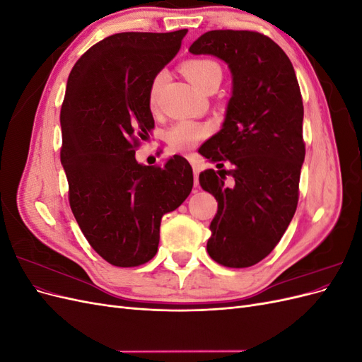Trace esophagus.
Masks as SVG:
<instances>
[{
	"mask_svg": "<svg viewBox=\"0 0 362 362\" xmlns=\"http://www.w3.org/2000/svg\"><path fill=\"white\" fill-rule=\"evenodd\" d=\"M190 163H192V168H193V172H194V185L199 184V172H201V163H199V158L196 156H192L190 157Z\"/></svg>",
	"mask_w": 362,
	"mask_h": 362,
	"instance_id": "1",
	"label": "esophagus"
}]
</instances>
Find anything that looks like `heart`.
<instances>
[{
	"instance_id": "b5f03b06",
	"label": "heart",
	"mask_w": 362,
	"mask_h": 362,
	"mask_svg": "<svg viewBox=\"0 0 362 362\" xmlns=\"http://www.w3.org/2000/svg\"><path fill=\"white\" fill-rule=\"evenodd\" d=\"M182 72L187 76V80L202 90L206 83L214 78L222 80V69L217 63L208 59H192L182 63ZM161 83V74H158L149 89V104H156V98L158 93V87ZM208 127L198 120L184 119L175 125H172L166 133V141L169 146L177 152H189L194 146H198L199 141L206 137Z\"/></svg>"
}]
</instances>
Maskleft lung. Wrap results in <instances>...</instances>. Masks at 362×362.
I'll return each mask as SVG.
<instances>
[{
	"label": "left lung",
	"mask_w": 362,
	"mask_h": 362,
	"mask_svg": "<svg viewBox=\"0 0 362 362\" xmlns=\"http://www.w3.org/2000/svg\"><path fill=\"white\" fill-rule=\"evenodd\" d=\"M189 51L223 60L233 76L222 128L199 148L217 168L199 175L217 201L206 250L222 266L250 267L275 249L298 206L305 160L299 83L287 54L257 31H206Z\"/></svg>",
	"instance_id": "1"
}]
</instances>
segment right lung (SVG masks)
Listing matches in <instances>:
<instances>
[{
  "label": "right lung",
  "instance_id": "right-lung-1",
  "mask_svg": "<svg viewBox=\"0 0 362 362\" xmlns=\"http://www.w3.org/2000/svg\"><path fill=\"white\" fill-rule=\"evenodd\" d=\"M187 31L117 33L87 49L69 74L60 160L71 210L96 254L117 267L154 258L161 217L193 187L192 166L181 156L163 168L136 160L139 141L154 129L151 84Z\"/></svg>",
  "mask_w": 362,
  "mask_h": 362
}]
</instances>
